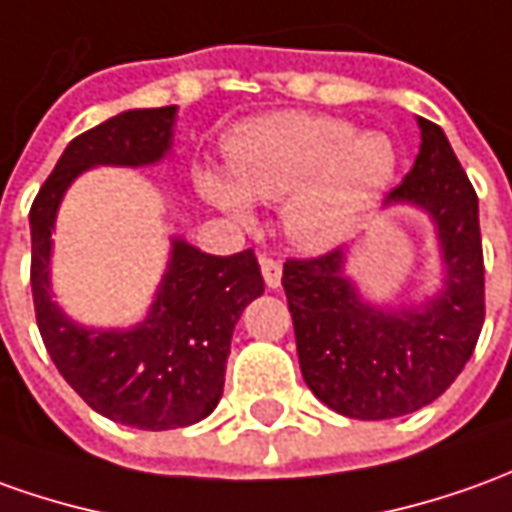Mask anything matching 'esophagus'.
<instances>
[{"instance_id": "obj_1", "label": "esophagus", "mask_w": 512, "mask_h": 512, "mask_svg": "<svg viewBox=\"0 0 512 512\" xmlns=\"http://www.w3.org/2000/svg\"><path fill=\"white\" fill-rule=\"evenodd\" d=\"M259 264H262L264 284H267L270 290H276L278 284H281V262L273 259V256H267V253H262V256H259Z\"/></svg>"}]
</instances>
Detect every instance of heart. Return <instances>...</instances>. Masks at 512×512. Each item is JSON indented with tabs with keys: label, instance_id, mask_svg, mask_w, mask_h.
I'll return each mask as SVG.
<instances>
[{
	"label": "heart",
	"instance_id": "obj_1",
	"mask_svg": "<svg viewBox=\"0 0 512 512\" xmlns=\"http://www.w3.org/2000/svg\"><path fill=\"white\" fill-rule=\"evenodd\" d=\"M236 186L200 172L214 206L248 220L250 200L287 203V231L306 250H326L357 228L398 172L390 136L357 133L348 119L281 111L253 119L228 144Z\"/></svg>",
	"mask_w": 512,
	"mask_h": 512
}]
</instances>
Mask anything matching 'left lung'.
<instances>
[{
	"instance_id": "obj_1",
	"label": "left lung",
	"mask_w": 512,
	"mask_h": 512,
	"mask_svg": "<svg viewBox=\"0 0 512 512\" xmlns=\"http://www.w3.org/2000/svg\"><path fill=\"white\" fill-rule=\"evenodd\" d=\"M421 125V153L384 203H412L438 225L446 287L421 309L382 312L343 276V250L284 262L301 373L326 407L387 421L432 404L460 376L485 323L477 192L446 133Z\"/></svg>"
}]
</instances>
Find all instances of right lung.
Instances as JSON below:
<instances>
[{
  "label": "right lung",
  "mask_w": 512,
  "mask_h": 512,
  "mask_svg": "<svg viewBox=\"0 0 512 512\" xmlns=\"http://www.w3.org/2000/svg\"><path fill=\"white\" fill-rule=\"evenodd\" d=\"M172 122L175 105H164L125 111L80 133L63 150L30 209V287L49 357L91 410L150 432L192 426L217 407L236 320L264 292L256 253L248 248L234 256H211L175 239L147 320L130 331H91L72 323L52 301L49 236L63 192L83 169L153 164L169 150Z\"/></svg>",
  "instance_id": "1"
}]
</instances>
